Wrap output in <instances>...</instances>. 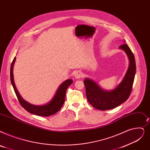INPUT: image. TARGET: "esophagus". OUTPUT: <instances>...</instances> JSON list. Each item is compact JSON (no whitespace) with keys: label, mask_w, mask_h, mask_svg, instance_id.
I'll use <instances>...</instances> for the list:
<instances>
[{"label":"esophagus","mask_w":150,"mask_h":150,"mask_svg":"<svg viewBox=\"0 0 150 150\" xmlns=\"http://www.w3.org/2000/svg\"><path fill=\"white\" fill-rule=\"evenodd\" d=\"M83 76L82 75V73L80 71H77L76 74H75V77L76 78V79H80V78H81Z\"/></svg>","instance_id":"esophagus-1"}]
</instances>
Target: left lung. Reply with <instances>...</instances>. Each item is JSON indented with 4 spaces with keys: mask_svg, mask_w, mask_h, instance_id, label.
Here are the masks:
<instances>
[{
    "mask_svg": "<svg viewBox=\"0 0 150 150\" xmlns=\"http://www.w3.org/2000/svg\"><path fill=\"white\" fill-rule=\"evenodd\" d=\"M120 48L126 52L130 63L125 78L114 90L104 91L94 81L88 79L84 80L88 100L96 109L108 110L115 108L125 102L132 92L136 71L134 55L126 43L120 45Z\"/></svg>",
    "mask_w": 150,
    "mask_h": 150,
    "instance_id": "8db88e82",
    "label": "left lung"
}]
</instances>
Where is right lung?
<instances>
[{
    "label": "right lung",
    "instance_id": "add662e5",
    "mask_svg": "<svg viewBox=\"0 0 150 150\" xmlns=\"http://www.w3.org/2000/svg\"><path fill=\"white\" fill-rule=\"evenodd\" d=\"M15 60L16 57H15L11 64L10 80L11 84L13 87L15 94L16 95L19 103H20V105L28 112L40 116H49L57 113L63 105L65 101V96H66V91L68 87L72 83V80H67L64 81L59 86V88H58L57 91H56V93L54 97H53V99L48 103L46 104V105L42 106L32 105V104H30L29 103L24 100L21 98V97L18 93V91L16 88L15 84L14 83L13 74V65Z\"/></svg>",
    "mask_w": 150,
    "mask_h": 150
}]
</instances>
